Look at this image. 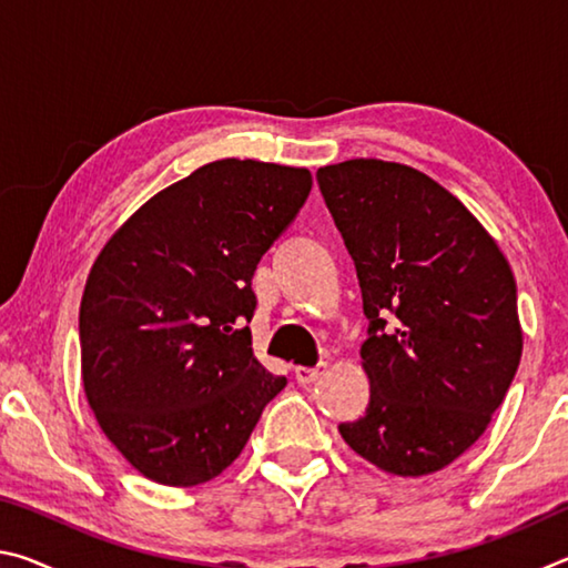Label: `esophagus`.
Instances as JSON below:
<instances>
[{
  "label": "esophagus",
  "instance_id": "esophagus-1",
  "mask_svg": "<svg viewBox=\"0 0 568 568\" xmlns=\"http://www.w3.org/2000/svg\"><path fill=\"white\" fill-rule=\"evenodd\" d=\"M325 368H328V365H325V363H318V365H315V368H307V365H297V368H295V381L301 383V386H311V383H315V381L323 376Z\"/></svg>",
  "mask_w": 568,
  "mask_h": 568
}]
</instances>
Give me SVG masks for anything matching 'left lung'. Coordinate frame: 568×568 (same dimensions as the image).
Returning a JSON list of instances; mask_svg holds the SVG:
<instances>
[{"label": "left lung", "mask_w": 568, "mask_h": 568, "mask_svg": "<svg viewBox=\"0 0 568 568\" xmlns=\"http://www.w3.org/2000/svg\"><path fill=\"white\" fill-rule=\"evenodd\" d=\"M315 178L368 318L371 403L341 436L388 474H436L476 444L516 376L524 333L511 265L468 207L418 170L361 158ZM388 312L396 329L385 328Z\"/></svg>", "instance_id": "1"}]
</instances>
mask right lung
<instances>
[{
  "label": "right lung",
  "mask_w": 568,
  "mask_h": 568,
  "mask_svg": "<svg viewBox=\"0 0 568 568\" xmlns=\"http://www.w3.org/2000/svg\"><path fill=\"white\" fill-rule=\"evenodd\" d=\"M305 168L217 160L150 197L94 261L80 305L84 396L162 486L233 464L285 388L253 353V275L311 192Z\"/></svg>",
  "instance_id": "obj_1"
}]
</instances>
